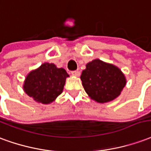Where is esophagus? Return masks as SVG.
I'll use <instances>...</instances> for the list:
<instances>
[{
  "mask_svg": "<svg viewBox=\"0 0 151 151\" xmlns=\"http://www.w3.org/2000/svg\"><path fill=\"white\" fill-rule=\"evenodd\" d=\"M71 75H72L73 76L79 77L80 75V72L79 71H71Z\"/></svg>",
  "mask_w": 151,
  "mask_h": 151,
  "instance_id": "obj_1",
  "label": "esophagus"
}]
</instances>
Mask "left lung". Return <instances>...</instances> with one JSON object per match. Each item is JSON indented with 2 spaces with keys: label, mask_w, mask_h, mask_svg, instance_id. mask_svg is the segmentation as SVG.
Wrapping results in <instances>:
<instances>
[{
  "label": "left lung",
  "mask_w": 151,
  "mask_h": 151,
  "mask_svg": "<svg viewBox=\"0 0 151 151\" xmlns=\"http://www.w3.org/2000/svg\"><path fill=\"white\" fill-rule=\"evenodd\" d=\"M80 79L89 97L101 104L118 97L126 84L125 74L119 68L98 59L87 63Z\"/></svg>",
  "instance_id": "8db88e82"
}]
</instances>
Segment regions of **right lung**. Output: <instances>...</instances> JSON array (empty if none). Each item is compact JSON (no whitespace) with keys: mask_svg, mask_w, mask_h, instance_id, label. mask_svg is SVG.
<instances>
[{"mask_svg":"<svg viewBox=\"0 0 151 151\" xmlns=\"http://www.w3.org/2000/svg\"><path fill=\"white\" fill-rule=\"evenodd\" d=\"M68 77L69 75L65 69L44 63L26 76L23 90L36 102L50 104L63 92Z\"/></svg>","mask_w":151,"mask_h":151,"instance_id":"obj_1","label":"right lung"}]
</instances>
